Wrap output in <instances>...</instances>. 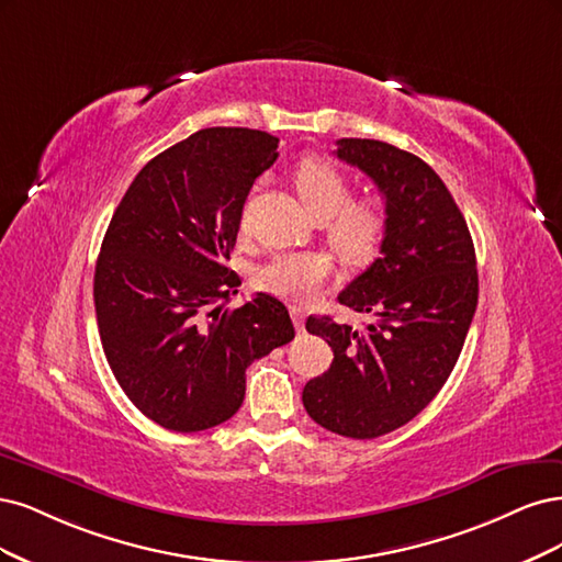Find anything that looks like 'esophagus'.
<instances>
[{"instance_id": "1", "label": "esophagus", "mask_w": 562, "mask_h": 562, "mask_svg": "<svg viewBox=\"0 0 562 562\" xmlns=\"http://www.w3.org/2000/svg\"><path fill=\"white\" fill-rule=\"evenodd\" d=\"M292 319H294L296 331L303 334V329H305V313L301 311V307H292Z\"/></svg>"}]
</instances>
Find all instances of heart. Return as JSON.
Here are the masks:
<instances>
[{
  "mask_svg": "<svg viewBox=\"0 0 562 562\" xmlns=\"http://www.w3.org/2000/svg\"><path fill=\"white\" fill-rule=\"evenodd\" d=\"M296 191L315 220H329V243L350 266L369 263L383 243L387 212L378 198L352 201V184L334 162L305 158L296 170ZM334 273L322 251H286L257 270V286L289 303L317 299Z\"/></svg>",
  "mask_w": 562,
  "mask_h": 562,
  "instance_id": "obj_1",
  "label": "heart"
}]
</instances>
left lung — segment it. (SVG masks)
Here are the masks:
<instances>
[{"mask_svg":"<svg viewBox=\"0 0 562 562\" xmlns=\"http://www.w3.org/2000/svg\"><path fill=\"white\" fill-rule=\"evenodd\" d=\"M336 156L367 172L385 198L380 257L338 301L378 319L352 329L311 315L305 329L334 350L307 380L303 406L340 437L375 439L413 420L439 394L462 352L479 303L472 235L427 162L387 142L342 137Z\"/></svg>","mask_w":562,"mask_h":562,"instance_id":"8db88e82","label":"left lung"}]
</instances>
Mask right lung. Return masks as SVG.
Masks as SVG:
<instances>
[{"label":"right lung","mask_w":562,"mask_h":562,"mask_svg":"<svg viewBox=\"0 0 562 562\" xmlns=\"http://www.w3.org/2000/svg\"><path fill=\"white\" fill-rule=\"evenodd\" d=\"M276 149L263 131H198L137 172L104 233L93 284L102 350L125 396L160 427L226 423L251 361L294 338L276 296L224 307L240 284L226 261L243 205Z\"/></svg>","instance_id":"add662e5"}]
</instances>
